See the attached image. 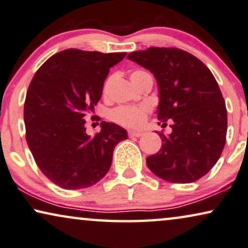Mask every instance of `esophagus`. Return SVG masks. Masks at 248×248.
Listing matches in <instances>:
<instances>
[{"mask_svg": "<svg viewBox=\"0 0 248 248\" xmlns=\"http://www.w3.org/2000/svg\"><path fill=\"white\" fill-rule=\"evenodd\" d=\"M128 135H129V137H140V136H143V133H141V131L129 130L128 131Z\"/></svg>", "mask_w": 248, "mask_h": 248, "instance_id": "obj_1", "label": "esophagus"}]
</instances>
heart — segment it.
<instances>
[{"instance_id": "b5f03b06", "label": "heart", "mask_w": 248, "mask_h": 248, "mask_svg": "<svg viewBox=\"0 0 248 248\" xmlns=\"http://www.w3.org/2000/svg\"><path fill=\"white\" fill-rule=\"evenodd\" d=\"M144 72L134 71L130 78H135ZM148 111H150V108L145 104L138 105V107H120L112 111L110 117L112 120L126 127H140L145 121Z\"/></svg>"}]
</instances>
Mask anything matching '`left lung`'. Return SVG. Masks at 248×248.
<instances>
[{
    "mask_svg": "<svg viewBox=\"0 0 248 248\" xmlns=\"http://www.w3.org/2000/svg\"><path fill=\"white\" fill-rule=\"evenodd\" d=\"M157 82V119L172 120L162 146L146 158L148 169L169 183H193L217 162L226 144L227 108L216 78L190 53L150 47L128 54Z\"/></svg>",
    "mask_w": 248,
    "mask_h": 248,
    "instance_id": "left-lung-1",
    "label": "left lung"
}]
</instances>
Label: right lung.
Here are the masks:
<instances>
[{
    "instance_id": "1",
    "label": "right lung",
    "mask_w": 248,
    "mask_h": 248,
    "mask_svg": "<svg viewBox=\"0 0 248 248\" xmlns=\"http://www.w3.org/2000/svg\"><path fill=\"white\" fill-rule=\"evenodd\" d=\"M126 55L64 49L29 85L24 108L28 147L45 177L63 189L98 183L110 169L114 147L128 138L126 129L105 121L90 136L84 120L100 101L110 68Z\"/></svg>"
}]
</instances>
